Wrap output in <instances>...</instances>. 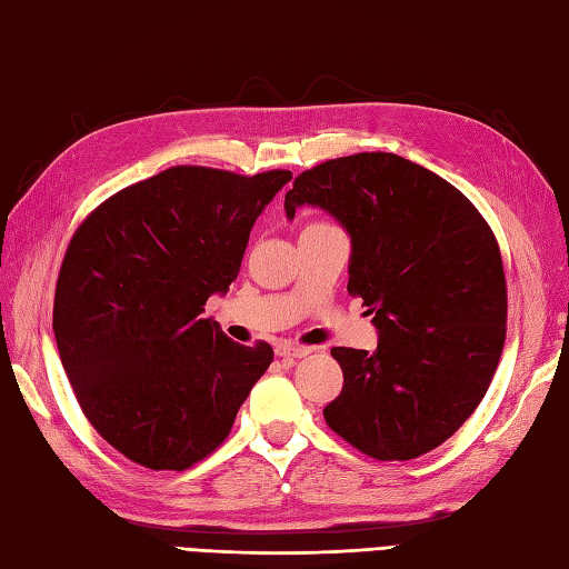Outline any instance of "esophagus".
Returning a JSON list of instances; mask_svg holds the SVG:
<instances>
[{
  "label": "esophagus",
  "mask_w": 569,
  "mask_h": 569,
  "mask_svg": "<svg viewBox=\"0 0 569 569\" xmlns=\"http://www.w3.org/2000/svg\"><path fill=\"white\" fill-rule=\"evenodd\" d=\"M310 352H312L310 347H300V345H293V342H276V357L288 359V361L303 359V357H308Z\"/></svg>",
  "instance_id": "obj_1"
}]
</instances>
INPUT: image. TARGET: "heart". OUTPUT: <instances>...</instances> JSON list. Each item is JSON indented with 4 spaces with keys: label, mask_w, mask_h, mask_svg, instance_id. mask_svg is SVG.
<instances>
[{
    "label": "heart",
    "mask_w": 569,
    "mask_h": 569,
    "mask_svg": "<svg viewBox=\"0 0 569 569\" xmlns=\"http://www.w3.org/2000/svg\"><path fill=\"white\" fill-rule=\"evenodd\" d=\"M310 224H330V222H310Z\"/></svg>",
    "instance_id": "obj_1"
}]
</instances>
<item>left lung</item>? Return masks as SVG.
<instances>
[{"instance_id": "obj_1", "label": "left lung", "mask_w": 569, "mask_h": 569, "mask_svg": "<svg viewBox=\"0 0 569 569\" xmlns=\"http://www.w3.org/2000/svg\"><path fill=\"white\" fill-rule=\"evenodd\" d=\"M328 210L352 237L347 291L379 330L373 352L335 347L345 386L325 422L373 459H413L475 413L506 340L499 241L462 192L396 153L342 156L286 192Z\"/></svg>"}]
</instances>
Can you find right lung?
Here are the masks:
<instances>
[{
  "label": "right lung",
  "mask_w": 569,
  "mask_h": 569,
  "mask_svg": "<svg viewBox=\"0 0 569 569\" xmlns=\"http://www.w3.org/2000/svg\"><path fill=\"white\" fill-rule=\"evenodd\" d=\"M291 171L173 166L114 192L60 263L53 332L90 426L131 462L183 471L214 452L273 361L204 318Z\"/></svg>",
  "instance_id": "1"
}]
</instances>
